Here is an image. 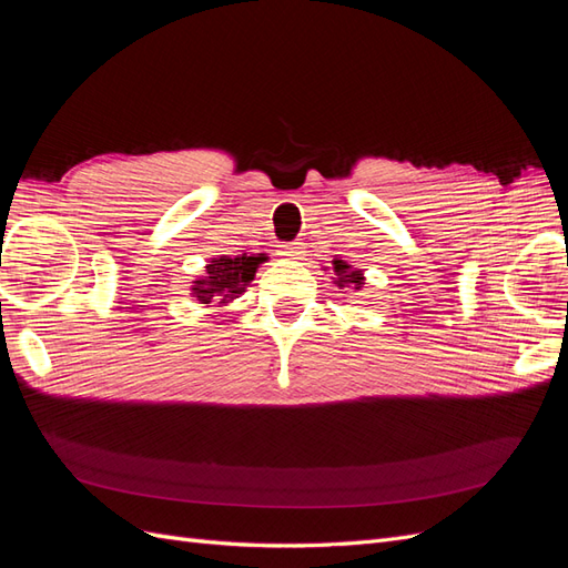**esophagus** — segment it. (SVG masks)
Wrapping results in <instances>:
<instances>
[{
  "mask_svg": "<svg viewBox=\"0 0 568 568\" xmlns=\"http://www.w3.org/2000/svg\"><path fill=\"white\" fill-rule=\"evenodd\" d=\"M303 253V246L298 242H286L280 246V255L288 257V261H296V257H301Z\"/></svg>",
  "mask_w": 568,
  "mask_h": 568,
  "instance_id": "1",
  "label": "esophagus"
}]
</instances>
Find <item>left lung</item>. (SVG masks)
Returning <instances> with one entry per match:
<instances>
[{"instance_id": "1", "label": "left lung", "mask_w": 568, "mask_h": 568, "mask_svg": "<svg viewBox=\"0 0 568 568\" xmlns=\"http://www.w3.org/2000/svg\"><path fill=\"white\" fill-rule=\"evenodd\" d=\"M334 272H336V284L343 288V286H355V288H359V284H365L363 282V272H357V270H351V265H346L343 261H334Z\"/></svg>"}]
</instances>
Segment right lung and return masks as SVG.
Returning <instances> with one entry per match:
<instances>
[{"mask_svg": "<svg viewBox=\"0 0 568 568\" xmlns=\"http://www.w3.org/2000/svg\"><path fill=\"white\" fill-rule=\"evenodd\" d=\"M261 261H265V257L222 255L217 261H211V265L205 267V280H199L194 286V296L201 303H225L227 298H236V294H242L246 284L253 280L255 267Z\"/></svg>", "mask_w": 568, "mask_h": 568, "instance_id": "obj_1", "label": "right lung"}]
</instances>
